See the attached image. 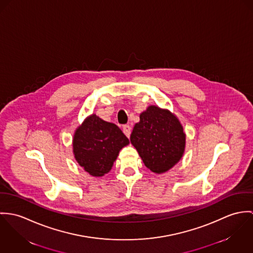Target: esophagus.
I'll return each mask as SVG.
<instances>
[{
    "label": "esophagus",
    "mask_w": 253,
    "mask_h": 253,
    "mask_svg": "<svg viewBox=\"0 0 253 253\" xmlns=\"http://www.w3.org/2000/svg\"><path fill=\"white\" fill-rule=\"evenodd\" d=\"M123 133L129 138L131 135V126L129 125H124L123 126Z\"/></svg>",
    "instance_id": "obj_1"
}]
</instances>
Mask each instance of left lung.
<instances>
[{"label":"left lung","instance_id":"left-lung-1","mask_svg":"<svg viewBox=\"0 0 253 253\" xmlns=\"http://www.w3.org/2000/svg\"><path fill=\"white\" fill-rule=\"evenodd\" d=\"M130 140L145 167L156 173L172 168L185 148V133L177 117L156 106H149L140 113Z\"/></svg>","mask_w":253,"mask_h":253}]
</instances>
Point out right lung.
Wrapping results in <instances>:
<instances>
[{
  "label": "right lung",
  "mask_w": 253,
  "mask_h": 253,
  "mask_svg": "<svg viewBox=\"0 0 253 253\" xmlns=\"http://www.w3.org/2000/svg\"><path fill=\"white\" fill-rule=\"evenodd\" d=\"M127 144L129 140L118 126L92 114L76 130L73 151L77 162L89 174L103 176Z\"/></svg>",
  "instance_id": "1"
}]
</instances>
